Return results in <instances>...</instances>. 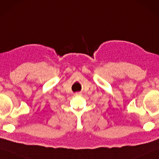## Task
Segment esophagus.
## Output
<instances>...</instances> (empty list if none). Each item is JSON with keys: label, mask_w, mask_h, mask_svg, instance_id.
<instances>
[{"label": "esophagus", "mask_w": 159, "mask_h": 159, "mask_svg": "<svg viewBox=\"0 0 159 159\" xmlns=\"http://www.w3.org/2000/svg\"><path fill=\"white\" fill-rule=\"evenodd\" d=\"M75 96H80V95H81V92H76L75 93Z\"/></svg>", "instance_id": "1"}]
</instances>
